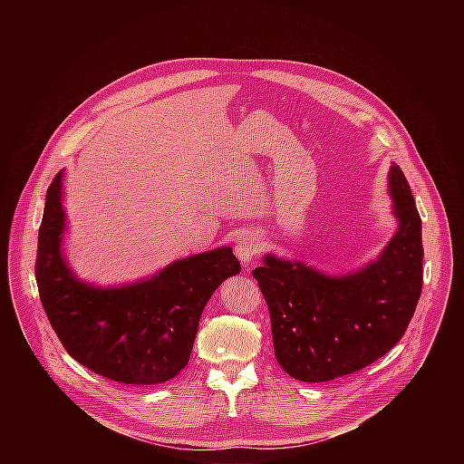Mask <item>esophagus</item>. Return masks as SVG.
Instances as JSON below:
<instances>
[{
	"mask_svg": "<svg viewBox=\"0 0 464 464\" xmlns=\"http://www.w3.org/2000/svg\"><path fill=\"white\" fill-rule=\"evenodd\" d=\"M235 251H237V256L240 258V262L249 264L260 253V242L255 235H244L238 238Z\"/></svg>",
	"mask_w": 464,
	"mask_h": 464,
	"instance_id": "obj_1",
	"label": "esophagus"
}]
</instances>
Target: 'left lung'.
<instances>
[{"label": "left lung", "instance_id": "left-lung-1", "mask_svg": "<svg viewBox=\"0 0 464 464\" xmlns=\"http://www.w3.org/2000/svg\"><path fill=\"white\" fill-rule=\"evenodd\" d=\"M389 188L399 231L378 260L345 277L268 255L253 270L266 299L279 365L301 382L356 372L399 343L422 292V220L402 169Z\"/></svg>", "mask_w": 464, "mask_h": 464}]
</instances>
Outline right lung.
Wrapping results in <instances>:
<instances>
[{
	"label": "right lung",
	"instance_id": "add662e5",
	"mask_svg": "<svg viewBox=\"0 0 464 464\" xmlns=\"http://www.w3.org/2000/svg\"><path fill=\"white\" fill-rule=\"evenodd\" d=\"M62 172L45 194L38 231L36 285L63 349L90 371L122 383L152 385L188 362L202 312L213 292L240 272L231 247L176 260L149 281L93 288L62 258Z\"/></svg>",
	"mask_w": 464,
	"mask_h": 464
}]
</instances>
